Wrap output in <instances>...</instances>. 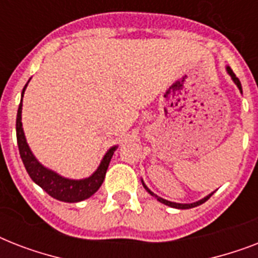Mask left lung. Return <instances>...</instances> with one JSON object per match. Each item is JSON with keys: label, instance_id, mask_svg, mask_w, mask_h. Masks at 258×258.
<instances>
[{"label": "left lung", "instance_id": "obj_1", "mask_svg": "<svg viewBox=\"0 0 258 258\" xmlns=\"http://www.w3.org/2000/svg\"><path fill=\"white\" fill-rule=\"evenodd\" d=\"M226 71H228V74L230 75V76H232L233 82L236 83V86L238 87V89H240L241 92H242V87H241L240 80H238V78H237L236 75H234V72H233V71H232V68H230V67H226ZM142 183H143V180H142ZM143 186H145L146 190H147V191H149L150 194H151V196L157 197V200L159 201V202L167 205V206H170V208H175V209H191V208H196V206H200V205H202V204H204V202H206V201H208L209 198L212 197V194H213V192H212V194H209L208 197H205V198H202V200H201V201H197V202H194V204H176V202H170V201H167V200L159 198V197L155 196V194H154V192L151 191V190H150V188L147 187V186H146L145 183H143Z\"/></svg>", "mask_w": 258, "mask_h": 258}]
</instances>
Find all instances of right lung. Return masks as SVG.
<instances>
[{"label":"right lung","mask_w":258,"mask_h":258,"mask_svg":"<svg viewBox=\"0 0 258 258\" xmlns=\"http://www.w3.org/2000/svg\"><path fill=\"white\" fill-rule=\"evenodd\" d=\"M28 83L25 84L22 89V95L25 92V88ZM21 112H22V99L21 103L18 105L17 111V120H16V133H17V145L20 150V155H21L22 163L25 166L26 171L29 174L34 183H37L42 190H45L50 197H53L56 200L62 201V202H80L99 190V187L104 180L105 172L108 169L109 162L113 155V151L116 150V146H113L107 151V154L103 158L100 166L97 170L93 172L92 175L86 178V179H68L64 176L58 175L57 172L52 171V170L46 169L40 163V162L34 158V155L30 151L29 146L26 143L25 134L22 130V121H21Z\"/></svg>","instance_id":"right-lung-1"}]
</instances>
